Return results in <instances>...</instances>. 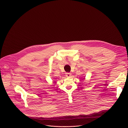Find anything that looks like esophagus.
I'll list each match as a JSON object with an SVG mask.
<instances>
[{
    "instance_id": "obj_1",
    "label": "esophagus",
    "mask_w": 128,
    "mask_h": 128,
    "mask_svg": "<svg viewBox=\"0 0 128 128\" xmlns=\"http://www.w3.org/2000/svg\"><path fill=\"white\" fill-rule=\"evenodd\" d=\"M71 76V74H70V73H66V76L67 77H70Z\"/></svg>"
}]
</instances>
